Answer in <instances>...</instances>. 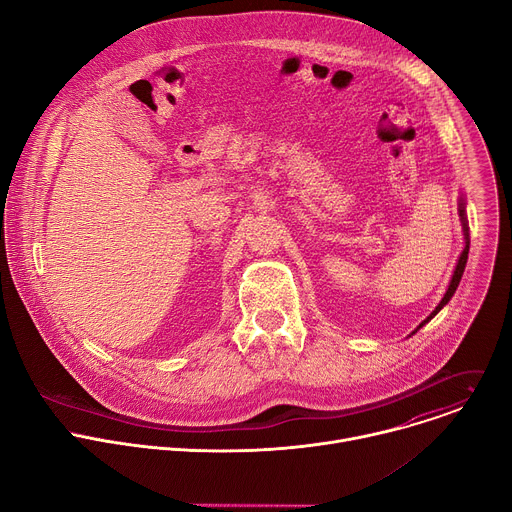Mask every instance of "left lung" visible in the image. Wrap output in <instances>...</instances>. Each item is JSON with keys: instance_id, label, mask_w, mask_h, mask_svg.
I'll return each mask as SVG.
<instances>
[{"instance_id": "1", "label": "left lung", "mask_w": 512, "mask_h": 512, "mask_svg": "<svg viewBox=\"0 0 512 512\" xmlns=\"http://www.w3.org/2000/svg\"><path fill=\"white\" fill-rule=\"evenodd\" d=\"M460 216H462V221H464V204L460 206ZM464 231H466V247H464V251H462V255H460V259H458V265H456V271H454V275H452V281H450V287H448V291H446V296H444V300L437 304V308L431 312V316L425 320V322H429L437 312H440L450 300H452V296L456 294V287H458V283H460V279H462V273H464V267H466V261H468V251H470V241H468V227H466V221H464ZM423 322V324H425ZM423 324H419V328L423 326Z\"/></svg>"}]
</instances>
